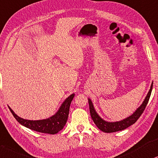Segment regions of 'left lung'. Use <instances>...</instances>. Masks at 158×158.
Instances as JSON below:
<instances>
[{
    "instance_id": "left-lung-1",
    "label": "left lung",
    "mask_w": 158,
    "mask_h": 158,
    "mask_svg": "<svg viewBox=\"0 0 158 158\" xmlns=\"http://www.w3.org/2000/svg\"><path fill=\"white\" fill-rule=\"evenodd\" d=\"M152 86L153 82L152 83L150 89H149L148 94H147V96H146L144 101H143L142 104L138 108L135 112L133 113L132 115L130 116V117L118 122L109 123V122L103 120V119L98 114L96 111H95V109H94L93 102H92L91 100L89 98L88 102L89 106V112H90L91 117L92 119H93L94 123L96 125V126L98 127L101 131H102L103 132L105 133H114L117 132V131H123V130L126 129L127 127L132 125L133 124H134L135 122L138 120V119L140 117V116L142 114L143 111H144L145 108L147 106V103H148L149 98H150L152 89Z\"/></svg>"
}]
</instances>
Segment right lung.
Returning a JSON list of instances; mask_svg holds the SVG:
<instances>
[{"mask_svg": "<svg viewBox=\"0 0 158 158\" xmlns=\"http://www.w3.org/2000/svg\"><path fill=\"white\" fill-rule=\"evenodd\" d=\"M75 94L73 93L65 100L64 102L62 103L59 110L56 112L55 114L45 119H40V120H28L18 117L11 108H9L10 111L12 114L15 118L22 125L27 128L37 131V132L49 133V134H55L60 131H61L66 124L68 117L69 114L70 105L71 101L74 97Z\"/></svg>", "mask_w": 158, "mask_h": 158, "instance_id": "right-lung-1", "label": "right lung"}]
</instances>
